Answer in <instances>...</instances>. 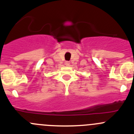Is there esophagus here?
Instances as JSON below:
<instances>
[{
	"instance_id": "esophagus-1",
	"label": "esophagus",
	"mask_w": 134,
	"mask_h": 134,
	"mask_svg": "<svg viewBox=\"0 0 134 134\" xmlns=\"http://www.w3.org/2000/svg\"><path fill=\"white\" fill-rule=\"evenodd\" d=\"M65 65L66 66H69V65H70L69 62H66L65 63Z\"/></svg>"
}]
</instances>
